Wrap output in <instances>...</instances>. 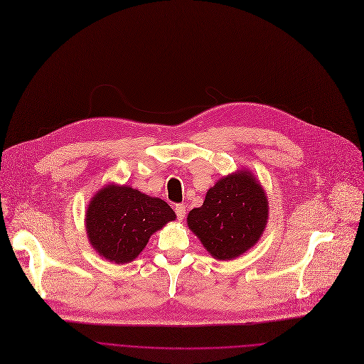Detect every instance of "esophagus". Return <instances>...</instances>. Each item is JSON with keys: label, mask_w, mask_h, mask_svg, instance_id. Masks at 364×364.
<instances>
[{"label": "esophagus", "mask_w": 364, "mask_h": 364, "mask_svg": "<svg viewBox=\"0 0 364 364\" xmlns=\"http://www.w3.org/2000/svg\"><path fill=\"white\" fill-rule=\"evenodd\" d=\"M176 213H177L178 220H183L184 216H186V206H184V205H178V206L176 208Z\"/></svg>", "instance_id": "34e87169"}]
</instances>
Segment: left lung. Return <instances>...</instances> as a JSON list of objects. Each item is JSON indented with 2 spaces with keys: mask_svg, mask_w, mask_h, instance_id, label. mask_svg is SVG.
Instances as JSON below:
<instances>
[{
  "mask_svg": "<svg viewBox=\"0 0 364 364\" xmlns=\"http://www.w3.org/2000/svg\"><path fill=\"white\" fill-rule=\"evenodd\" d=\"M269 212V197L259 180L240 168L208 190L203 205L188 212L187 226L213 258L228 261L259 241Z\"/></svg>",
  "mask_w": 364,
  "mask_h": 364,
  "instance_id": "1",
  "label": "left lung"
}]
</instances>
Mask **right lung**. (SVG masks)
Masks as SVG:
<instances>
[{
    "instance_id": "obj_1",
    "label": "right lung",
    "mask_w": 364,
    "mask_h": 364,
    "mask_svg": "<svg viewBox=\"0 0 364 364\" xmlns=\"http://www.w3.org/2000/svg\"><path fill=\"white\" fill-rule=\"evenodd\" d=\"M176 218L162 199L126 184L109 183L91 197L84 225L88 242L98 255L114 264H127L145 250L152 234Z\"/></svg>"
}]
</instances>
